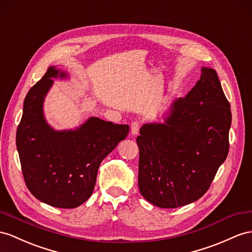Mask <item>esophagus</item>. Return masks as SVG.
I'll return each instance as SVG.
<instances>
[{"mask_svg": "<svg viewBox=\"0 0 252 252\" xmlns=\"http://www.w3.org/2000/svg\"><path fill=\"white\" fill-rule=\"evenodd\" d=\"M139 128H140V122L139 121L132 122V125H131V134L132 135H136L138 133V131H139Z\"/></svg>", "mask_w": 252, "mask_h": 252, "instance_id": "obj_1", "label": "esophagus"}]
</instances>
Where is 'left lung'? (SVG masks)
I'll return each mask as SVG.
<instances>
[{
  "label": "left lung",
  "instance_id": "left-lung-1",
  "mask_svg": "<svg viewBox=\"0 0 252 252\" xmlns=\"http://www.w3.org/2000/svg\"><path fill=\"white\" fill-rule=\"evenodd\" d=\"M230 103L216 71L201 76L184 98L173 101L164 124L141 126L138 188L147 201L176 209L210 189L229 152Z\"/></svg>",
  "mask_w": 252,
  "mask_h": 252
}]
</instances>
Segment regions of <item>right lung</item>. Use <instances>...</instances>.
<instances>
[{"mask_svg": "<svg viewBox=\"0 0 252 252\" xmlns=\"http://www.w3.org/2000/svg\"><path fill=\"white\" fill-rule=\"evenodd\" d=\"M53 77L67 74L50 67L29 90L16 145L32 195L54 208L73 209L92 196L101 162L127 136L130 126L92 117L75 130L55 131L42 109Z\"/></svg>", "mask_w": 252, "mask_h": 252, "instance_id": "add662e5", "label": "right lung"}]
</instances>
